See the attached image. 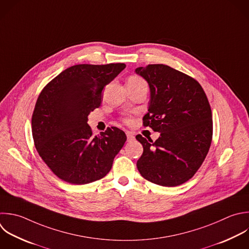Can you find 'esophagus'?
Wrapping results in <instances>:
<instances>
[{
	"instance_id": "obj_1",
	"label": "esophagus",
	"mask_w": 249,
	"mask_h": 249,
	"mask_svg": "<svg viewBox=\"0 0 249 249\" xmlns=\"http://www.w3.org/2000/svg\"><path fill=\"white\" fill-rule=\"evenodd\" d=\"M126 137H127V141H128V142H131V141H133V140L135 139L134 134H133L132 132H129V131L126 132Z\"/></svg>"
}]
</instances>
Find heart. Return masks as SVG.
Returning <instances> with one entry per match:
<instances>
[{"mask_svg":"<svg viewBox=\"0 0 249 249\" xmlns=\"http://www.w3.org/2000/svg\"><path fill=\"white\" fill-rule=\"evenodd\" d=\"M143 82H145V81L141 77H139V76H130L127 79L126 85H128V84H139V83H143ZM123 122L124 124H128L131 123V119L128 118V117H124V118H123Z\"/></svg>","mask_w":249,"mask_h":249,"instance_id":"heart-1","label":"heart"}]
</instances>
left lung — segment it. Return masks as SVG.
I'll list each match as a JSON object with an SVG mask.
<instances>
[{
  "mask_svg": "<svg viewBox=\"0 0 249 249\" xmlns=\"http://www.w3.org/2000/svg\"><path fill=\"white\" fill-rule=\"evenodd\" d=\"M135 72L151 90L143 125L160 132L155 142L136 135L144 149L137 168L157 185H181L196 174L211 145L212 113L206 94L196 80L167 65L150 64Z\"/></svg>",
  "mask_w": 249,
  "mask_h": 249,
  "instance_id": "left-lung-1",
  "label": "left lung"
}]
</instances>
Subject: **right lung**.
I'll return each instance as SVG.
<instances>
[{
    "instance_id": "right-lung-1",
    "label": "right lung",
    "mask_w": 249,
    "mask_h": 249,
    "mask_svg": "<svg viewBox=\"0 0 249 249\" xmlns=\"http://www.w3.org/2000/svg\"><path fill=\"white\" fill-rule=\"evenodd\" d=\"M124 63L74 65L53 79L41 91L32 115L35 147L61 180L83 185L103 178L126 141L116 126L93 135L88 116L101 104L102 90Z\"/></svg>"
}]
</instances>
